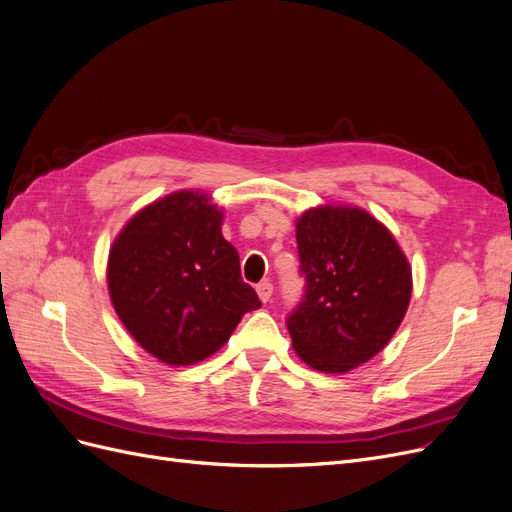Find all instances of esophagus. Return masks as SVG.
<instances>
[{
  "instance_id": "1",
  "label": "esophagus",
  "mask_w": 512,
  "mask_h": 512,
  "mask_svg": "<svg viewBox=\"0 0 512 512\" xmlns=\"http://www.w3.org/2000/svg\"><path fill=\"white\" fill-rule=\"evenodd\" d=\"M256 292H258L260 301L267 303V301H271V297H273V284H271V282H260V284L256 286Z\"/></svg>"
}]
</instances>
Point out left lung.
<instances>
[{
    "label": "left lung",
    "instance_id": "obj_1",
    "mask_svg": "<svg viewBox=\"0 0 512 512\" xmlns=\"http://www.w3.org/2000/svg\"><path fill=\"white\" fill-rule=\"evenodd\" d=\"M305 294L288 316L292 348L324 374L376 356L399 329L412 269L395 237L359 207L322 205L297 220Z\"/></svg>",
    "mask_w": 512,
    "mask_h": 512
}]
</instances>
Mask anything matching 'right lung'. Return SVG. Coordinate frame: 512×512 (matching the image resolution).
<instances>
[{
    "label": "right lung",
    "instance_id": "add662e5",
    "mask_svg": "<svg viewBox=\"0 0 512 512\" xmlns=\"http://www.w3.org/2000/svg\"><path fill=\"white\" fill-rule=\"evenodd\" d=\"M209 194L181 190L138 211L108 254V292L123 327L166 365L218 352L243 314L260 307L241 280Z\"/></svg>",
    "mask_w": 512,
    "mask_h": 512
}]
</instances>
